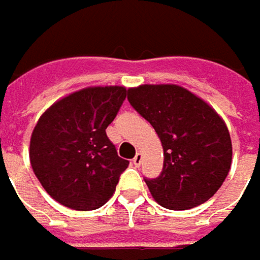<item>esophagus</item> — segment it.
<instances>
[{"mask_svg":"<svg viewBox=\"0 0 260 260\" xmlns=\"http://www.w3.org/2000/svg\"><path fill=\"white\" fill-rule=\"evenodd\" d=\"M132 161H134V164H135L137 167L141 166V162H142V154H141V152H137V155L134 157Z\"/></svg>","mask_w":260,"mask_h":260,"instance_id":"obj_1","label":"esophagus"}]
</instances>
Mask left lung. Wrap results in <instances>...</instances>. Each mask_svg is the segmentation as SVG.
Wrapping results in <instances>:
<instances>
[{
    "label": "left lung",
    "instance_id": "1",
    "mask_svg": "<svg viewBox=\"0 0 260 260\" xmlns=\"http://www.w3.org/2000/svg\"><path fill=\"white\" fill-rule=\"evenodd\" d=\"M128 101L152 125L164 149L161 174L145 178L155 202L187 210L213 197L232 166V139L217 112L177 85L131 87Z\"/></svg>",
    "mask_w": 260,
    "mask_h": 260
}]
</instances>
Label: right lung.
Listing matches in <instances>:
<instances>
[{
	"label": "right lung",
	"mask_w": 260,
	"mask_h": 260,
	"mask_svg": "<svg viewBox=\"0 0 260 260\" xmlns=\"http://www.w3.org/2000/svg\"><path fill=\"white\" fill-rule=\"evenodd\" d=\"M126 98L122 86L86 87L51 105L30 141L32 171L60 204L79 211L102 207L129 161L106 135Z\"/></svg>",
	"instance_id": "1"
}]
</instances>
